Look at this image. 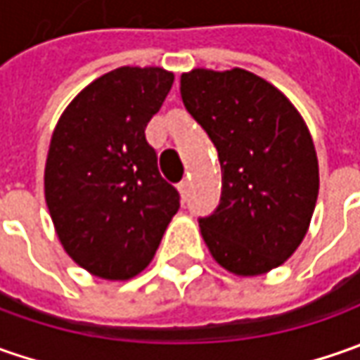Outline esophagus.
Here are the masks:
<instances>
[{"mask_svg": "<svg viewBox=\"0 0 360 360\" xmlns=\"http://www.w3.org/2000/svg\"><path fill=\"white\" fill-rule=\"evenodd\" d=\"M178 190H180V194H182V196L186 198L188 192H190V178H184V180H182L180 184H178Z\"/></svg>", "mask_w": 360, "mask_h": 360, "instance_id": "esophagus-1", "label": "esophagus"}]
</instances>
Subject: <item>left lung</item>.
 Returning a JSON list of instances; mask_svg holds the SVG:
<instances>
[{
    "instance_id": "obj_1",
    "label": "left lung",
    "mask_w": 360,
    "mask_h": 360,
    "mask_svg": "<svg viewBox=\"0 0 360 360\" xmlns=\"http://www.w3.org/2000/svg\"><path fill=\"white\" fill-rule=\"evenodd\" d=\"M188 114L218 150L222 194L198 218L220 266L255 276L281 266L302 242L319 196V162L304 122L262 77L192 70L180 77Z\"/></svg>"
}]
</instances>
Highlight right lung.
Masks as SVG:
<instances>
[{
  "label": "right lung",
  "mask_w": 360,
  "mask_h": 360,
  "mask_svg": "<svg viewBox=\"0 0 360 360\" xmlns=\"http://www.w3.org/2000/svg\"><path fill=\"white\" fill-rule=\"evenodd\" d=\"M172 82L162 68H118L79 91L53 130L49 214L65 252L96 276L126 281L144 270L180 208L146 140Z\"/></svg>",
  "instance_id": "1"
}]
</instances>
